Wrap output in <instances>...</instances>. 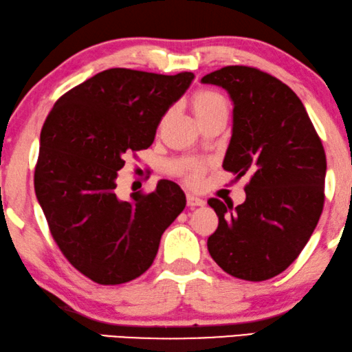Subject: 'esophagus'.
<instances>
[{"instance_id": "esophagus-1", "label": "esophagus", "mask_w": 352, "mask_h": 352, "mask_svg": "<svg viewBox=\"0 0 352 352\" xmlns=\"http://www.w3.org/2000/svg\"><path fill=\"white\" fill-rule=\"evenodd\" d=\"M186 204L190 207H197V206H204L206 201L201 199V197L195 196V195H188L186 196Z\"/></svg>"}]
</instances>
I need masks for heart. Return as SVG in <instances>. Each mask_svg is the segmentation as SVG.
Masks as SVG:
<instances>
[{
    "instance_id": "obj_1",
    "label": "heart",
    "mask_w": 352,
    "mask_h": 352,
    "mask_svg": "<svg viewBox=\"0 0 352 352\" xmlns=\"http://www.w3.org/2000/svg\"><path fill=\"white\" fill-rule=\"evenodd\" d=\"M191 108H192V113H195L197 121L204 120V118L214 115V113L228 111L223 96H220V94L215 91H209V89L197 91L195 96L191 97ZM202 170L204 169H202L201 164L191 162V164L186 166L185 177L188 178V182L196 183L201 180Z\"/></svg>"
}]
</instances>
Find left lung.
Returning <instances> with one entry per match:
<instances>
[{
    "instance_id": "obj_1",
    "label": "left lung",
    "mask_w": 352,
    "mask_h": 352,
    "mask_svg": "<svg viewBox=\"0 0 352 352\" xmlns=\"http://www.w3.org/2000/svg\"><path fill=\"white\" fill-rule=\"evenodd\" d=\"M201 81L223 87L234 107L223 169L250 174L241 206L207 201L219 215L207 249L237 279H271L294 263L322 214V142L296 94L258 68L223 67Z\"/></svg>"
}]
</instances>
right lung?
<instances>
[{
	"label": "right lung",
	"instance_id": "right-lung-1",
	"mask_svg": "<svg viewBox=\"0 0 352 352\" xmlns=\"http://www.w3.org/2000/svg\"><path fill=\"white\" fill-rule=\"evenodd\" d=\"M195 75L110 68L58 98L39 137L34 191L51 234L79 273L124 284L150 268L162 232L186 206L170 180L155 191L116 195L118 170L146 150L170 105Z\"/></svg>",
	"mask_w": 352,
	"mask_h": 352
}]
</instances>
